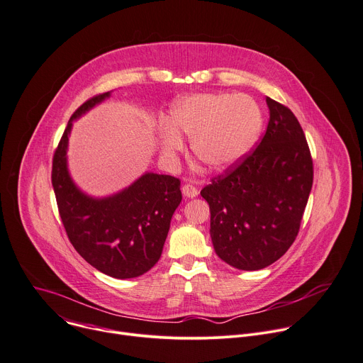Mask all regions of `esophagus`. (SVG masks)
I'll use <instances>...</instances> for the list:
<instances>
[{
	"mask_svg": "<svg viewBox=\"0 0 363 363\" xmlns=\"http://www.w3.org/2000/svg\"><path fill=\"white\" fill-rule=\"evenodd\" d=\"M182 191L186 197H196L199 194V190L193 184H183Z\"/></svg>",
	"mask_w": 363,
	"mask_h": 363,
	"instance_id": "1",
	"label": "esophagus"
}]
</instances>
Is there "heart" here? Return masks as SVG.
Instances as JSON below:
<instances>
[{"label": "heart", "mask_w": 363, "mask_h": 363, "mask_svg": "<svg viewBox=\"0 0 363 363\" xmlns=\"http://www.w3.org/2000/svg\"><path fill=\"white\" fill-rule=\"evenodd\" d=\"M261 127L262 112L251 96L199 94L173 104L160 145L167 158H174L184 148L180 134H186L197 160L212 172H225L251 151Z\"/></svg>", "instance_id": "obj_1"}]
</instances>
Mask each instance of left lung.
<instances>
[{
    "instance_id": "8db88e82",
    "label": "left lung",
    "mask_w": 363,
    "mask_h": 363,
    "mask_svg": "<svg viewBox=\"0 0 363 363\" xmlns=\"http://www.w3.org/2000/svg\"><path fill=\"white\" fill-rule=\"evenodd\" d=\"M268 127L258 147L202 189L218 257L233 268L262 269L293 245L313 186L306 135L287 106L267 96Z\"/></svg>"
}]
</instances>
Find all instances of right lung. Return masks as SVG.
<instances>
[{
  "mask_svg": "<svg viewBox=\"0 0 363 363\" xmlns=\"http://www.w3.org/2000/svg\"><path fill=\"white\" fill-rule=\"evenodd\" d=\"M109 95L88 99L70 116L53 155L52 184L63 226L79 255L98 271L125 279L143 275L160 259L182 191L179 179L155 173L101 199L73 183L66 157L72 123Z\"/></svg>",
  "mask_w": 363,
  "mask_h": 363,
  "instance_id": "1",
  "label": "right lung"
}]
</instances>
